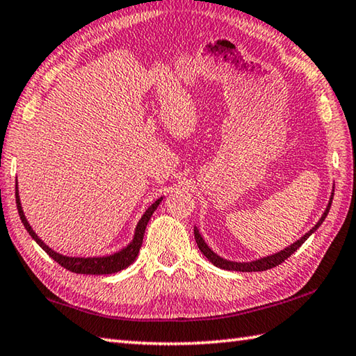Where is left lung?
I'll use <instances>...</instances> for the list:
<instances>
[{
  "instance_id": "1",
  "label": "left lung",
  "mask_w": 356,
  "mask_h": 356,
  "mask_svg": "<svg viewBox=\"0 0 356 356\" xmlns=\"http://www.w3.org/2000/svg\"><path fill=\"white\" fill-rule=\"evenodd\" d=\"M333 195V193H332ZM332 200H333V196L330 197V202H328V207L324 211V215H322V218L318 221V224L314 225V227L308 232V234L303 235L300 240H297L296 243H293L289 245V248L283 249L280 252H277V254L274 255H269V257H264V258H260V260H255V261H250V263H236V261H229L225 260V258H221L219 255H216L215 252H213L209 245H207V243L202 240V236H200L199 230L195 227V240L197 243V248L199 250L202 252V254L209 258V260L215 264V266L221 268V269H225V270H238V273H258V270H266V269H270V268H275L279 266V264H282L283 261L286 260L288 257H291L294 254V252L300 248V245L305 243L309 235L313 234V232H316L319 229V225L324 222V219L327 218L328 211H330V205H332Z\"/></svg>"
}]
</instances>
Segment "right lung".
I'll list each match as a JSON object with an SVG mask.
<instances>
[{"instance_id":"obj_1","label":"right lung","mask_w":356,"mask_h":356,"mask_svg":"<svg viewBox=\"0 0 356 356\" xmlns=\"http://www.w3.org/2000/svg\"><path fill=\"white\" fill-rule=\"evenodd\" d=\"M18 188V186H15ZM15 199H17V209H18V215H20L22 222L24 225V229L28 230V234L34 238L35 243L40 245V248L47 252V254L53 258L54 261H57L63 266L65 269L71 270V273H76V274H92V275H102V274H115V273H120V270L126 269L127 266H131V264L135 261V258H137L140 248H141V243H143V236H145V230H146V225L149 222V219L152 216V213L156 211V209L159 207V204L161 202L160 197L157 199L156 202H154L149 209L145 211V215L141 216V219L137 224V229H135V235H134V240L129 243L124 249L116 252L113 255H107V257H93V258H81V257H67V255H62V254H57L51 248H48L47 244H44L40 238L35 235V232L32 230V227L29 225V222L26 221V216L23 213L22 209V204H20V196H18V190H15Z\"/></svg>"}]
</instances>
